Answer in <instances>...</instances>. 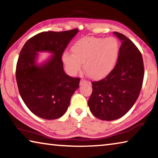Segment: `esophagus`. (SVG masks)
I'll list each match as a JSON object with an SVG mask.
<instances>
[{
  "label": "esophagus",
  "instance_id": "esophagus-1",
  "mask_svg": "<svg viewBox=\"0 0 158 158\" xmlns=\"http://www.w3.org/2000/svg\"><path fill=\"white\" fill-rule=\"evenodd\" d=\"M87 83H89V81H87V80H85L84 79H81V81H80V85H83L84 84H87Z\"/></svg>",
  "mask_w": 158,
  "mask_h": 158
}]
</instances>
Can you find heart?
Masks as SVG:
<instances>
[{
  "instance_id": "1",
  "label": "heart",
  "mask_w": 158,
  "mask_h": 158,
  "mask_svg": "<svg viewBox=\"0 0 158 158\" xmlns=\"http://www.w3.org/2000/svg\"><path fill=\"white\" fill-rule=\"evenodd\" d=\"M119 41L114 37L106 38L86 37L80 39L71 48L73 54L65 52L62 60L66 70L75 75L84 64L85 73L94 79L105 78L116 65L120 52Z\"/></svg>"
}]
</instances>
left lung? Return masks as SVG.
<instances>
[{
  "label": "left lung",
  "instance_id": "1",
  "mask_svg": "<svg viewBox=\"0 0 158 158\" xmlns=\"http://www.w3.org/2000/svg\"><path fill=\"white\" fill-rule=\"evenodd\" d=\"M114 33L121 41L116 65L105 78L92 81L93 92L88 101L92 114L103 121L119 118L132 107L139 95L144 76L140 51L123 34Z\"/></svg>",
  "mask_w": 158,
  "mask_h": 158
}]
</instances>
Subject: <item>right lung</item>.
Segmentation results:
<instances>
[{"mask_svg": "<svg viewBox=\"0 0 158 158\" xmlns=\"http://www.w3.org/2000/svg\"><path fill=\"white\" fill-rule=\"evenodd\" d=\"M78 32L77 28L42 32L28 40L21 50L16 67L19 91L25 105L37 116L48 120L62 116L79 86L80 78L65 73L61 58ZM39 51H49L54 55L47 63L37 66Z\"/></svg>", "mask_w": 158, "mask_h": 158, "instance_id": "1", "label": "right lung"}]
</instances>
